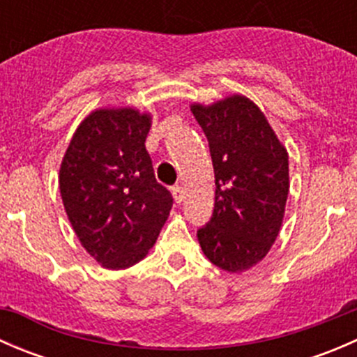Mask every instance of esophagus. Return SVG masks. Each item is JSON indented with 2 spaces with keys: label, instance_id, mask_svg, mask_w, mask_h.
Returning a JSON list of instances; mask_svg holds the SVG:
<instances>
[{
  "label": "esophagus",
  "instance_id": "1",
  "mask_svg": "<svg viewBox=\"0 0 357 357\" xmlns=\"http://www.w3.org/2000/svg\"><path fill=\"white\" fill-rule=\"evenodd\" d=\"M172 195H174L176 204H181L183 202V186H179V185L172 186Z\"/></svg>",
  "mask_w": 357,
  "mask_h": 357
}]
</instances>
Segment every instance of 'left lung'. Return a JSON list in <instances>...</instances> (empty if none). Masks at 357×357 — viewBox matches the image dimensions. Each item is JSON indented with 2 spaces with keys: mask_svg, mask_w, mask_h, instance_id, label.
<instances>
[{
  "mask_svg": "<svg viewBox=\"0 0 357 357\" xmlns=\"http://www.w3.org/2000/svg\"><path fill=\"white\" fill-rule=\"evenodd\" d=\"M192 112L208 142L215 178L214 211L197 236L212 264L243 271L278 236L289 197V153L245 96L193 105Z\"/></svg>",
  "mask_w": 357,
  "mask_h": 357,
  "instance_id": "obj_1",
  "label": "left lung"
}]
</instances>
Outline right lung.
I'll return each instance as SVG.
<instances>
[{
  "label": "right lung",
  "instance_id": "add662e5",
  "mask_svg": "<svg viewBox=\"0 0 357 357\" xmlns=\"http://www.w3.org/2000/svg\"><path fill=\"white\" fill-rule=\"evenodd\" d=\"M150 117L96 110L82 121L60 167L63 207L82 247L107 269L136 264L153 247L172 195L145 149Z\"/></svg>",
  "mask_w": 357,
  "mask_h": 357
}]
</instances>
